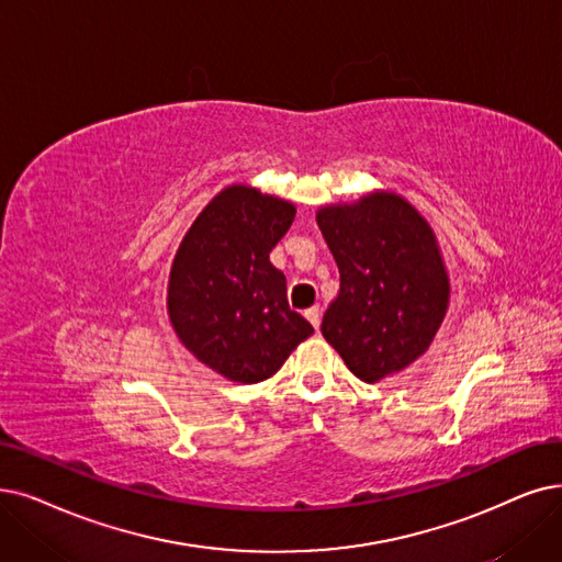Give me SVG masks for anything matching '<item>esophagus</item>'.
<instances>
[{
    "label": "esophagus",
    "mask_w": 562,
    "mask_h": 562,
    "mask_svg": "<svg viewBox=\"0 0 562 562\" xmlns=\"http://www.w3.org/2000/svg\"><path fill=\"white\" fill-rule=\"evenodd\" d=\"M304 316H306V321L313 325V327H321V311H318V306H313V308H306L304 311Z\"/></svg>",
    "instance_id": "1"
}]
</instances>
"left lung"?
Instances as JSON below:
<instances>
[{"mask_svg": "<svg viewBox=\"0 0 562 562\" xmlns=\"http://www.w3.org/2000/svg\"><path fill=\"white\" fill-rule=\"evenodd\" d=\"M318 228L339 267V295L323 336L364 383L413 364L431 346L450 300L436 237L394 193L318 212Z\"/></svg>", "mask_w": 562, "mask_h": 562, "instance_id": "8db88e82", "label": "left lung"}]
</instances>
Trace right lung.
I'll return each mask as SVG.
<instances>
[{
  "mask_svg": "<svg viewBox=\"0 0 562 562\" xmlns=\"http://www.w3.org/2000/svg\"><path fill=\"white\" fill-rule=\"evenodd\" d=\"M295 207L249 187H228L193 221L175 256L168 313L203 364L235 383L274 375L313 334L290 311L283 272L269 262Z\"/></svg>",
  "mask_w": 562,
  "mask_h": 562,
  "instance_id": "add662e5",
  "label": "right lung"
}]
</instances>
